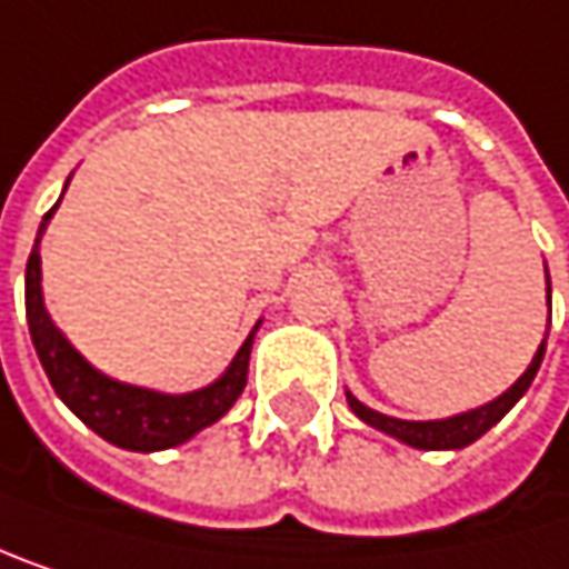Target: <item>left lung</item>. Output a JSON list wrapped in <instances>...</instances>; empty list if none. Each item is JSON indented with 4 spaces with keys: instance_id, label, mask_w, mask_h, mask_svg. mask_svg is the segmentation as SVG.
<instances>
[{
    "instance_id": "8db88e82",
    "label": "left lung",
    "mask_w": 569,
    "mask_h": 569,
    "mask_svg": "<svg viewBox=\"0 0 569 569\" xmlns=\"http://www.w3.org/2000/svg\"><path fill=\"white\" fill-rule=\"evenodd\" d=\"M547 305H550V274H547ZM543 351H547V335H543V341H540V348H537L530 368H527L500 398H493L490 405H480V408H473V411L443 418V421H398V418H388V415H381V411H371V408L361 405L351 391H348V405H351V411H355L365 425L378 427V430L398 437L401 443H411V447H418V450H460V447L473 443L477 437H483L490 427L497 425V421L527 395L530 381H533L537 371H540Z\"/></svg>"
}]
</instances>
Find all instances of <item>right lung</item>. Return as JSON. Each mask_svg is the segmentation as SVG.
Listing matches in <instances>:
<instances>
[{"instance_id":"add662e5","label":"right lung","mask_w":569,"mask_h":569,"mask_svg":"<svg viewBox=\"0 0 569 569\" xmlns=\"http://www.w3.org/2000/svg\"><path fill=\"white\" fill-rule=\"evenodd\" d=\"M56 208L42 218L39 238H36L29 264H26V318H29V335H32L36 355H39L56 395L66 401V408L82 425L92 427L99 437H106L109 443H116L122 450H139V453L178 447L188 437H194L198 430L221 421L248 385V358H251V341H254L258 325L244 338L238 355L231 358L228 371L218 381H211L208 388H198L188 395L148 391V388H136V385H126V381H116V378L96 371L69 345V338L52 325L46 301H42L39 241H42V231H46L49 218L56 214Z\"/></svg>"}]
</instances>
